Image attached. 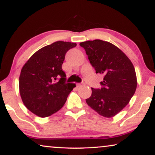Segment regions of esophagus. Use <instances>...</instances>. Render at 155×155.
Returning a JSON list of instances; mask_svg holds the SVG:
<instances>
[{
  "mask_svg": "<svg viewBox=\"0 0 155 155\" xmlns=\"http://www.w3.org/2000/svg\"><path fill=\"white\" fill-rule=\"evenodd\" d=\"M85 85L84 83H81V84H77V86L78 87H81V86H84Z\"/></svg>",
  "mask_w": 155,
  "mask_h": 155,
  "instance_id": "1",
  "label": "esophagus"
}]
</instances>
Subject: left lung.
Here are the masks:
<instances>
[{"label": "left lung", "mask_w": 155, "mask_h": 155, "mask_svg": "<svg viewBox=\"0 0 155 155\" xmlns=\"http://www.w3.org/2000/svg\"><path fill=\"white\" fill-rule=\"evenodd\" d=\"M96 73L104 74L100 89L92 88L86 99L90 107L105 117H112L128 104L135 93L137 78L134 67L118 47L107 41L81 42Z\"/></svg>", "instance_id": "left-lung-1"}]
</instances>
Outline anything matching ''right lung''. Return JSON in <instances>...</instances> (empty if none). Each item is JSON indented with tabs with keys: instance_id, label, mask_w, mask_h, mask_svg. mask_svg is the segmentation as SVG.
Returning a JSON list of instances; mask_svg holds the SVG:
<instances>
[{
	"instance_id": "add662e5",
	"label": "right lung",
	"mask_w": 155,
	"mask_h": 155,
	"mask_svg": "<svg viewBox=\"0 0 155 155\" xmlns=\"http://www.w3.org/2000/svg\"><path fill=\"white\" fill-rule=\"evenodd\" d=\"M77 44L58 41L30 58L21 70L19 93L24 104L35 115L46 117L63 107L75 84L65 83L62 69L67 51Z\"/></svg>"
}]
</instances>
